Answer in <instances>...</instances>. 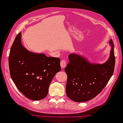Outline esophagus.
<instances>
[{
	"instance_id": "esophagus-1",
	"label": "esophagus",
	"mask_w": 123,
	"mask_h": 123,
	"mask_svg": "<svg viewBox=\"0 0 123 123\" xmlns=\"http://www.w3.org/2000/svg\"><path fill=\"white\" fill-rule=\"evenodd\" d=\"M60 65L62 68H64L67 65V61L66 60H62L60 62Z\"/></svg>"
}]
</instances>
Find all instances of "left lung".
<instances>
[{"label":"left lung","mask_w":123,"mask_h":123,"mask_svg":"<svg viewBox=\"0 0 123 123\" xmlns=\"http://www.w3.org/2000/svg\"><path fill=\"white\" fill-rule=\"evenodd\" d=\"M110 56L103 64L91 63L85 57L74 53L69 55V62L65 68L67 75L66 93L74 101L82 103L97 96L107 84L114 71L115 57L114 43Z\"/></svg>","instance_id":"obj_1"}]
</instances>
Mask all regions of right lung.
<instances>
[{
    "instance_id": "right-lung-1",
    "label": "right lung",
    "mask_w": 123,
    "mask_h": 123,
    "mask_svg": "<svg viewBox=\"0 0 123 123\" xmlns=\"http://www.w3.org/2000/svg\"><path fill=\"white\" fill-rule=\"evenodd\" d=\"M21 32L16 37L9 55L10 77L17 89L26 97L40 100L48 93L49 86L61 70L59 57L28 51L21 43Z\"/></svg>"
}]
</instances>
